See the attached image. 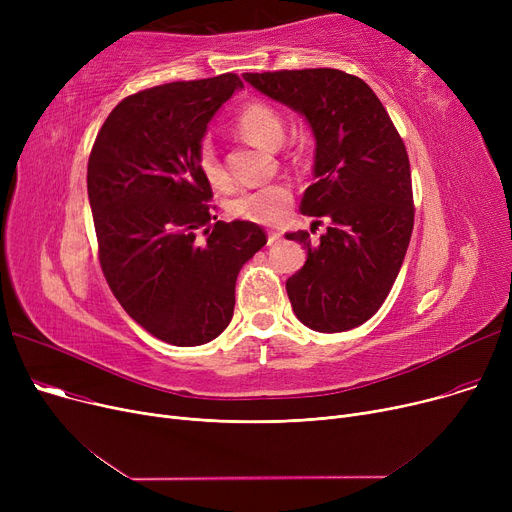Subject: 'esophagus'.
I'll list each match as a JSON object with an SVG mask.
<instances>
[{
  "label": "esophagus",
  "mask_w": 512,
  "mask_h": 512,
  "mask_svg": "<svg viewBox=\"0 0 512 512\" xmlns=\"http://www.w3.org/2000/svg\"><path fill=\"white\" fill-rule=\"evenodd\" d=\"M280 240V234L278 232H267V245H276V242Z\"/></svg>",
  "instance_id": "esophagus-1"
}]
</instances>
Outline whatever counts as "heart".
<instances>
[{
  "instance_id": "heart-1",
  "label": "heart",
  "mask_w": 512,
  "mask_h": 512,
  "mask_svg": "<svg viewBox=\"0 0 512 512\" xmlns=\"http://www.w3.org/2000/svg\"><path fill=\"white\" fill-rule=\"evenodd\" d=\"M236 128L242 137L249 139L251 143L276 149L284 139V120L282 116L267 103H249L240 110L236 118ZM197 164L201 174L207 178V182L215 188L228 186V174L222 166V161L215 153V149L209 143H203L197 153ZM292 203V191L284 182H272L259 188H249V191H240L228 205L230 213L236 218L249 220V222H261L272 224L284 218Z\"/></svg>"
}]
</instances>
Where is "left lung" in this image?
I'll return each mask as SVG.
<instances>
[{"label":"left lung","instance_id":"obj_1","mask_svg":"<svg viewBox=\"0 0 512 512\" xmlns=\"http://www.w3.org/2000/svg\"><path fill=\"white\" fill-rule=\"evenodd\" d=\"M242 78L307 118L315 137V184L301 211L328 222L286 280L294 315L315 332H346L375 315L405 261L415 207L409 155L386 107L365 80L334 68L247 72Z\"/></svg>","mask_w":512,"mask_h":512}]
</instances>
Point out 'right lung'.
Segmentation results:
<instances>
[{
  "mask_svg": "<svg viewBox=\"0 0 512 512\" xmlns=\"http://www.w3.org/2000/svg\"><path fill=\"white\" fill-rule=\"evenodd\" d=\"M236 89L242 80L228 72L134 93L107 116L89 155L103 276L141 328L174 346L228 328L240 267L267 242L261 226L213 215L197 164L207 124Z\"/></svg>",
  "mask_w": 512,
  "mask_h": 512,
  "instance_id": "obj_1",
  "label": "right lung"
}]
</instances>
